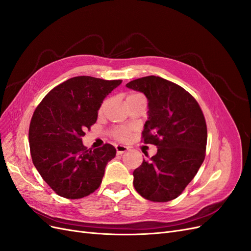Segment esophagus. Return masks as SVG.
I'll return each instance as SVG.
<instances>
[{"mask_svg": "<svg viewBox=\"0 0 251 251\" xmlns=\"http://www.w3.org/2000/svg\"><path fill=\"white\" fill-rule=\"evenodd\" d=\"M116 148V151H117V154L118 155H121V154H124V153H126V151H127L128 149L127 147H126V146H121V144H117V146L115 147Z\"/></svg>", "mask_w": 251, "mask_h": 251, "instance_id": "esophagus-1", "label": "esophagus"}]
</instances>
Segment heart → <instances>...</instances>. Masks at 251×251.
I'll return each mask as SVG.
<instances>
[{"label": "heart", "instance_id": "obj_1", "mask_svg": "<svg viewBox=\"0 0 251 251\" xmlns=\"http://www.w3.org/2000/svg\"><path fill=\"white\" fill-rule=\"evenodd\" d=\"M137 97H143V95L139 94V93H130L126 97L127 100H132V98H137ZM130 128L128 127H117L114 130L113 132V136L118 140L125 141L126 140L128 137H130Z\"/></svg>", "mask_w": 251, "mask_h": 251}]
</instances>
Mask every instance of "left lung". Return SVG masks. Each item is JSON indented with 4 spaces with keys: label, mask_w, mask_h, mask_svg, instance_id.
Returning <instances> with one entry per match:
<instances>
[{
    "label": "left lung",
    "mask_w": 251,
    "mask_h": 251,
    "mask_svg": "<svg viewBox=\"0 0 251 251\" xmlns=\"http://www.w3.org/2000/svg\"><path fill=\"white\" fill-rule=\"evenodd\" d=\"M126 87L147 96L149 118L141 141L158 148L134 171V187L153 202L176 199L204 161L207 127L203 112L186 90L162 77L151 75Z\"/></svg>",
    "instance_id": "left-lung-1"
}]
</instances>
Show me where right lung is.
<instances>
[{
	"instance_id": "1",
	"label": "right lung",
	"mask_w": 251,
	"mask_h": 251,
	"mask_svg": "<svg viewBox=\"0 0 251 251\" xmlns=\"http://www.w3.org/2000/svg\"><path fill=\"white\" fill-rule=\"evenodd\" d=\"M123 80L76 76L53 88L37 105L29 126L32 162L58 196L80 199L100 186L116 150L89 149L81 137L97 120L104 97Z\"/></svg>"
}]
</instances>
